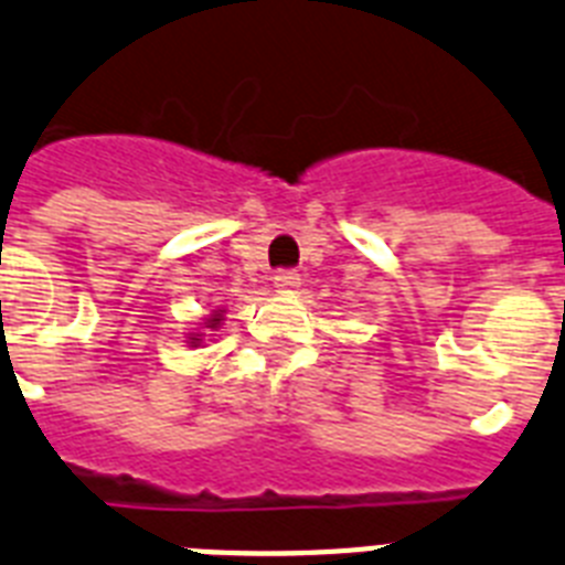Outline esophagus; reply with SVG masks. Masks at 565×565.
<instances>
[{"instance_id": "34e87169", "label": "esophagus", "mask_w": 565, "mask_h": 565, "mask_svg": "<svg viewBox=\"0 0 565 565\" xmlns=\"http://www.w3.org/2000/svg\"><path fill=\"white\" fill-rule=\"evenodd\" d=\"M300 286V274L297 271H277L274 274V288L277 291H291V288Z\"/></svg>"}]
</instances>
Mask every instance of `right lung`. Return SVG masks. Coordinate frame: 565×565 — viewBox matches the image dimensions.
<instances>
[{"label": "right lung", "instance_id": "right-lung-1", "mask_svg": "<svg viewBox=\"0 0 565 565\" xmlns=\"http://www.w3.org/2000/svg\"><path fill=\"white\" fill-rule=\"evenodd\" d=\"M220 320H223V311H214V315L209 317V320H205V329H216V326H220ZM191 342H200V334H194L191 337Z\"/></svg>", "mask_w": 565, "mask_h": 565}]
</instances>
